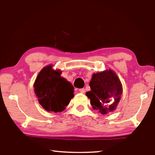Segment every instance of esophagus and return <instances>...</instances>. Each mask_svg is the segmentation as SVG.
<instances>
[{"label":"esophagus","mask_w":155,"mask_h":155,"mask_svg":"<svg viewBox=\"0 0 155 155\" xmlns=\"http://www.w3.org/2000/svg\"><path fill=\"white\" fill-rule=\"evenodd\" d=\"M79 92H81V93H82V94H83V93H85V90L84 88H81V89H79Z\"/></svg>","instance_id":"obj_1"}]
</instances>
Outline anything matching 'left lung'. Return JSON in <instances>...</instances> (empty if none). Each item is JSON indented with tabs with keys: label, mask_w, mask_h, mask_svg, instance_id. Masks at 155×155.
I'll return each mask as SVG.
<instances>
[{
	"label": "left lung",
	"mask_w": 155,
	"mask_h": 155,
	"mask_svg": "<svg viewBox=\"0 0 155 155\" xmlns=\"http://www.w3.org/2000/svg\"><path fill=\"white\" fill-rule=\"evenodd\" d=\"M91 91L86 95L90 99L94 109L104 115L115 109L122 93V87L114 72L109 71L94 74L90 82Z\"/></svg>",
	"instance_id": "obj_1"
}]
</instances>
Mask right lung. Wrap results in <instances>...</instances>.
Segmentation results:
<instances>
[{
  "label": "right lung",
  "mask_w": 155,
  "mask_h": 155,
  "mask_svg": "<svg viewBox=\"0 0 155 155\" xmlns=\"http://www.w3.org/2000/svg\"><path fill=\"white\" fill-rule=\"evenodd\" d=\"M61 74L60 70H53L52 65H48L41 70L34 83L39 103L47 111H64L74 96L72 84Z\"/></svg>",
  "instance_id": "right-lung-1"
}]
</instances>
